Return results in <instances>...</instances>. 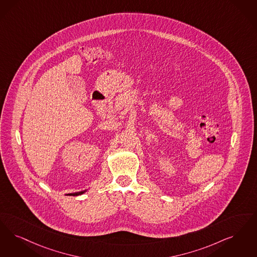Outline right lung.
Listing matches in <instances>:
<instances>
[{
  "mask_svg": "<svg viewBox=\"0 0 257 257\" xmlns=\"http://www.w3.org/2000/svg\"><path fill=\"white\" fill-rule=\"evenodd\" d=\"M86 192V190H84V191H80V192H75V193H70L69 195H72V196H78V195H81V194H83V193H85Z\"/></svg>",
  "mask_w": 257,
  "mask_h": 257,
  "instance_id": "1",
  "label": "right lung"
}]
</instances>
